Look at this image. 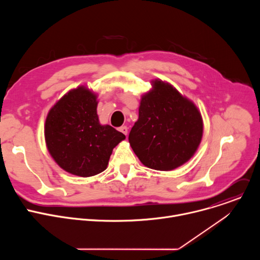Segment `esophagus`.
<instances>
[{
  "instance_id": "obj_1",
  "label": "esophagus",
  "mask_w": 260,
  "mask_h": 260,
  "mask_svg": "<svg viewBox=\"0 0 260 260\" xmlns=\"http://www.w3.org/2000/svg\"><path fill=\"white\" fill-rule=\"evenodd\" d=\"M118 129H119V132H121V133L124 134L125 136L127 135V127H126V126H121V127H119Z\"/></svg>"
}]
</instances>
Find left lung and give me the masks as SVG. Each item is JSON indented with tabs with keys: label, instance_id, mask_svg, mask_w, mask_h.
I'll return each instance as SVG.
<instances>
[{
	"label": "left lung",
	"instance_id": "left-lung-1",
	"mask_svg": "<svg viewBox=\"0 0 260 260\" xmlns=\"http://www.w3.org/2000/svg\"><path fill=\"white\" fill-rule=\"evenodd\" d=\"M142 94L139 118L128 142L140 161L156 171H172L187 162L202 142L204 122L196 104L172 84L151 80Z\"/></svg>",
	"mask_w": 260,
	"mask_h": 260
}]
</instances>
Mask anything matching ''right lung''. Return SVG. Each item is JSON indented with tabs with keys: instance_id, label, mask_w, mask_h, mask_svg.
Listing matches in <instances>:
<instances>
[{
	"instance_id": "1",
	"label": "right lung",
	"mask_w": 260,
	"mask_h": 260,
	"mask_svg": "<svg viewBox=\"0 0 260 260\" xmlns=\"http://www.w3.org/2000/svg\"><path fill=\"white\" fill-rule=\"evenodd\" d=\"M98 103V93L80 85L61 96L47 114V150L72 175L91 177L104 172L113 149L125 139L114 127L100 123Z\"/></svg>"
}]
</instances>
